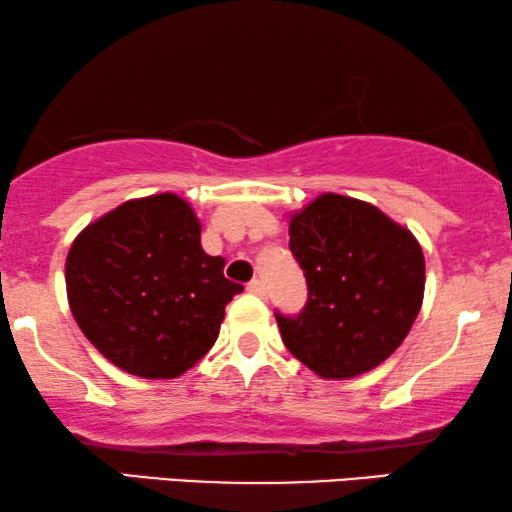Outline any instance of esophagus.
<instances>
[{
  "label": "esophagus",
  "instance_id": "1",
  "mask_svg": "<svg viewBox=\"0 0 512 512\" xmlns=\"http://www.w3.org/2000/svg\"><path fill=\"white\" fill-rule=\"evenodd\" d=\"M248 291H250L252 295H260V298H267V288H264V283H262L260 279H252V281L248 283Z\"/></svg>",
  "mask_w": 512,
  "mask_h": 512
}]
</instances>
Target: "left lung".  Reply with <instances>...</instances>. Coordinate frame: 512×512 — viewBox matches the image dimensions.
I'll return each mask as SVG.
<instances>
[{
  "label": "left lung",
  "instance_id": "obj_1",
  "mask_svg": "<svg viewBox=\"0 0 512 512\" xmlns=\"http://www.w3.org/2000/svg\"><path fill=\"white\" fill-rule=\"evenodd\" d=\"M307 279L300 317L276 315L286 348L322 379L372 372L410 334L424 300V255L372 202L322 193L288 217Z\"/></svg>",
  "mask_w": 512,
  "mask_h": 512
}]
</instances>
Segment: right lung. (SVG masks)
<instances>
[{
  "instance_id": "add662e5",
  "label": "right lung",
  "mask_w": 512,
  "mask_h": 512,
  "mask_svg": "<svg viewBox=\"0 0 512 512\" xmlns=\"http://www.w3.org/2000/svg\"><path fill=\"white\" fill-rule=\"evenodd\" d=\"M200 219L176 193L135 197L85 226L66 257L80 331L133 377L176 379L217 341L240 283L200 245Z\"/></svg>"
}]
</instances>
